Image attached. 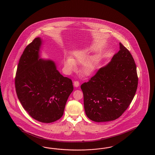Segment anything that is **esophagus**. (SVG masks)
<instances>
[{
  "label": "esophagus",
  "instance_id": "esophagus-1",
  "mask_svg": "<svg viewBox=\"0 0 155 155\" xmlns=\"http://www.w3.org/2000/svg\"><path fill=\"white\" fill-rule=\"evenodd\" d=\"M73 84H74V87H78L80 86V83H79L78 81H74Z\"/></svg>",
  "mask_w": 155,
  "mask_h": 155
}]
</instances>
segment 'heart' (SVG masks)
Wrapping results in <instances>:
<instances>
[{
    "instance_id": "b5f03b06",
    "label": "heart",
    "mask_w": 155,
    "mask_h": 155,
    "mask_svg": "<svg viewBox=\"0 0 155 155\" xmlns=\"http://www.w3.org/2000/svg\"><path fill=\"white\" fill-rule=\"evenodd\" d=\"M96 59L92 56L90 58V50L87 48H82L73 52L72 58H68L64 61V68L67 73L76 69V64H84L83 73L86 75H91L96 65Z\"/></svg>"
}]
</instances>
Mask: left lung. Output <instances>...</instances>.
Returning a JSON list of instances; mask_svg holds the SVG:
<instances>
[{
	"label": "left lung",
	"mask_w": 155,
	"mask_h": 155,
	"mask_svg": "<svg viewBox=\"0 0 155 155\" xmlns=\"http://www.w3.org/2000/svg\"><path fill=\"white\" fill-rule=\"evenodd\" d=\"M138 83L134 59L120 43V50L111 61L81 86L86 116L97 122L116 120L131 103Z\"/></svg>",
	"instance_id": "obj_1"
}]
</instances>
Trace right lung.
<instances>
[{
    "mask_svg": "<svg viewBox=\"0 0 155 155\" xmlns=\"http://www.w3.org/2000/svg\"><path fill=\"white\" fill-rule=\"evenodd\" d=\"M41 45L38 37L25 48L17 66L15 88L18 99L31 117L51 123L63 116L73 86L70 78L59 73L53 61L40 58Z\"/></svg>",
    "mask_w": 155,
    "mask_h": 155,
    "instance_id": "add662e5",
    "label": "right lung"
}]
</instances>
